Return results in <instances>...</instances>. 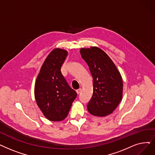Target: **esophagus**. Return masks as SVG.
I'll list each match as a JSON object with an SVG mask.
<instances>
[{
  "label": "esophagus",
  "mask_w": 155,
  "mask_h": 155,
  "mask_svg": "<svg viewBox=\"0 0 155 155\" xmlns=\"http://www.w3.org/2000/svg\"><path fill=\"white\" fill-rule=\"evenodd\" d=\"M81 91H82V89H77V90L76 91V92H77V93L78 94H79L80 92H81Z\"/></svg>",
  "instance_id": "obj_1"
}]
</instances>
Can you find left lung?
Here are the masks:
<instances>
[{"label":"left lung","mask_w":155,"mask_h":155,"mask_svg":"<svg viewBox=\"0 0 155 155\" xmlns=\"http://www.w3.org/2000/svg\"><path fill=\"white\" fill-rule=\"evenodd\" d=\"M93 78V94L87 104L92 115L105 117L112 113L122 98L123 81L110 58L97 47L80 50Z\"/></svg>","instance_id":"obj_1"}]
</instances>
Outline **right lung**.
<instances>
[{
	"label": "right lung",
	"mask_w": 155,
	"mask_h": 155,
	"mask_svg": "<svg viewBox=\"0 0 155 155\" xmlns=\"http://www.w3.org/2000/svg\"><path fill=\"white\" fill-rule=\"evenodd\" d=\"M68 55L66 50L56 48L46 58L35 84V97L43 115L51 121L64 120L77 94L67 83L61 71Z\"/></svg>",
	"instance_id": "1"
}]
</instances>
